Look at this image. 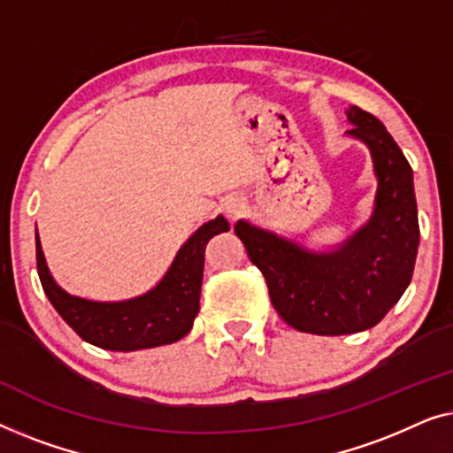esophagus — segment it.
Here are the masks:
<instances>
[{"label": "esophagus", "mask_w": 453, "mask_h": 453, "mask_svg": "<svg viewBox=\"0 0 453 453\" xmlns=\"http://www.w3.org/2000/svg\"><path fill=\"white\" fill-rule=\"evenodd\" d=\"M244 209H246V203H244V199H242V196H238V195L227 196V199L224 201V213H226L227 218L232 219V221L238 219L240 215L244 213Z\"/></svg>", "instance_id": "esophagus-1"}]
</instances>
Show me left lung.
<instances>
[{"instance_id":"1","label":"left lung","mask_w":453,"mask_h":453,"mask_svg":"<svg viewBox=\"0 0 453 453\" xmlns=\"http://www.w3.org/2000/svg\"><path fill=\"white\" fill-rule=\"evenodd\" d=\"M353 137L367 145L378 174L375 211L341 250L314 254L246 221L234 232L265 275L271 303L299 333L341 336L367 330L403 297L418 248L412 168L386 127L347 108Z\"/></svg>"}]
</instances>
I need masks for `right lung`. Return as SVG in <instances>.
Masks as SVG:
<instances>
[{
  "mask_svg": "<svg viewBox=\"0 0 453 453\" xmlns=\"http://www.w3.org/2000/svg\"><path fill=\"white\" fill-rule=\"evenodd\" d=\"M227 229L229 224L221 215L196 229L176 254L162 283L148 296L129 302L102 303L69 296L49 275L36 235L38 277L53 308L86 342L108 351H137L170 345L193 328L195 316L199 314L205 246L213 235Z\"/></svg>",
  "mask_w": 453,
  "mask_h": 453,
  "instance_id": "1",
  "label": "right lung"
}]
</instances>
